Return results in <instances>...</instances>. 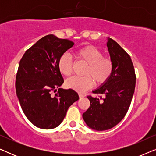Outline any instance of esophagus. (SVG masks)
<instances>
[{"label": "esophagus", "instance_id": "34e87169", "mask_svg": "<svg viewBox=\"0 0 156 156\" xmlns=\"http://www.w3.org/2000/svg\"><path fill=\"white\" fill-rule=\"evenodd\" d=\"M79 97H80V98H83L85 97V95L82 92H79Z\"/></svg>", "mask_w": 156, "mask_h": 156}]
</instances>
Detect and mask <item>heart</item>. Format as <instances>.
Returning a JSON list of instances; mask_svg holds the SVG:
<instances>
[{"mask_svg": "<svg viewBox=\"0 0 156 156\" xmlns=\"http://www.w3.org/2000/svg\"><path fill=\"white\" fill-rule=\"evenodd\" d=\"M76 59L87 64L83 76H74L66 81V86L78 91H85L91 88L95 82L98 84L105 83L112 75L114 64L110 57L104 56L103 52L93 45L82 47L75 51ZM58 69L62 74L69 76L72 72V59L68 53H64L58 62Z\"/></svg>", "mask_w": 156, "mask_h": 156, "instance_id": "b5f03b06", "label": "heart"}]
</instances>
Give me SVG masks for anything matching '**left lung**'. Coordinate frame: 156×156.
Returning <instances> with one entry per match:
<instances>
[{
	"label": "left lung",
	"mask_w": 156,
	"mask_h": 156,
	"mask_svg": "<svg viewBox=\"0 0 156 156\" xmlns=\"http://www.w3.org/2000/svg\"><path fill=\"white\" fill-rule=\"evenodd\" d=\"M114 70L110 78L93 93L100 99L87 96L90 106L83 114L84 121L96 131H105L118 124L126 114L136 86V74L129 55L112 38L106 43Z\"/></svg>",
	"instance_id": "1"
}]
</instances>
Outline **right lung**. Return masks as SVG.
I'll list each match as a JSON object with an SVG mask.
<instances>
[{
	"instance_id": "obj_1",
	"label": "right lung",
	"mask_w": 156,
	"mask_h": 156,
	"mask_svg": "<svg viewBox=\"0 0 156 156\" xmlns=\"http://www.w3.org/2000/svg\"><path fill=\"white\" fill-rule=\"evenodd\" d=\"M74 44L69 40L46 35L20 59L16 81L17 97L27 119L40 129L58 126L68 108L79 99L73 89L59 88L64 82L58 69L59 59ZM57 88L58 91L52 97L51 91Z\"/></svg>"
}]
</instances>
